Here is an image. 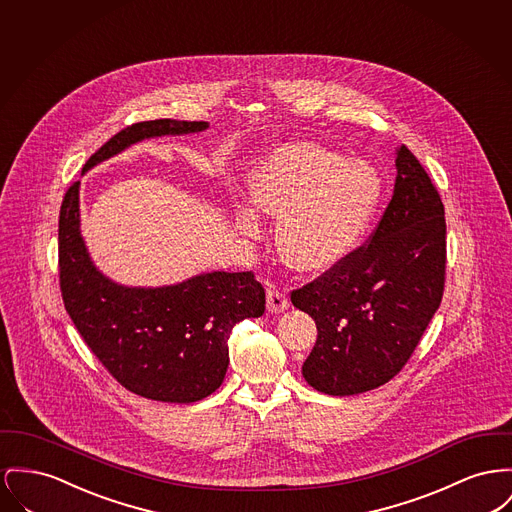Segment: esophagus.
<instances>
[{"instance_id":"obj_1","label":"esophagus","mask_w":512,"mask_h":512,"mask_svg":"<svg viewBox=\"0 0 512 512\" xmlns=\"http://www.w3.org/2000/svg\"><path fill=\"white\" fill-rule=\"evenodd\" d=\"M288 307V296L286 292H282L280 288H276L274 284H271L267 288V309L271 313H282L284 309Z\"/></svg>"}]
</instances>
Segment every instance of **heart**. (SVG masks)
Wrapping results in <instances>:
<instances>
[{
	"mask_svg": "<svg viewBox=\"0 0 512 512\" xmlns=\"http://www.w3.org/2000/svg\"><path fill=\"white\" fill-rule=\"evenodd\" d=\"M253 205L280 216L276 245L298 269H329L360 241L383 193L379 172L365 160H346L317 143H294L272 152L247 176ZM241 228L259 232L251 211Z\"/></svg>",
	"mask_w": 512,
	"mask_h": 512,
	"instance_id": "obj_1",
	"label": "heart"
}]
</instances>
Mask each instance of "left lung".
I'll use <instances>...</instances> for the list:
<instances>
[{
  "instance_id": "left-lung-1",
  "label": "left lung",
  "mask_w": 512,
  "mask_h": 512,
  "mask_svg": "<svg viewBox=\"0 0 512 512\" xmlns=\"http://www.w3.org/2000/svg\"><path fill=\"white\" fill-rule=\"evenodd\" d=\"M445 269L443 201L402 145L391 203L369 240L290 294L317 325V342L301 367L305 381L332 396L389 383L441 305Z\"/></svg>"
}]
</instances>
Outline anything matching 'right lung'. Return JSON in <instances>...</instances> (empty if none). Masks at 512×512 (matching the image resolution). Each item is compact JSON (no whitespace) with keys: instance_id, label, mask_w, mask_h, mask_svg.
<instances>
[{"instance_id":"right-lung-1","label":"right lung","mask_w":512,"mask_h":512,"mask_svg":"<svg viewBox=\"0 0 512 512\" xmlns=\"http://www.w3.org/2000/svg\"><path fill=\"white\" fill-rule=\"evenodd\" d=\"M207 127V121L133 123L94 152L83 172L137 141ZM58 257L61 298L73 325L121 387L151 400L207 398L224 381L236 323L265 313V288L251 271L209 272L164 288L108 280L94 269L79 232V181L61 203Z\"/></svg>"}]
</instances>
